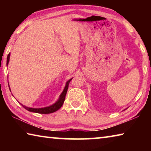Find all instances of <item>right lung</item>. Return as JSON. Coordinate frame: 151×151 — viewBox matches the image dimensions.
Segmentation results:
<instances>
[{"mask_svg":"<svg viewBox=\"0 0 151 151\" xmlns=\"http://www.w3.org/2000/svg\"><path fill=\"white\" fill-rule=\"evenodd\" d=\"M9 58H10V53L7 56V60H6V65H8L9 62ZM72 80V78L70 79L69 81H67V83H66V86L65 88H64V91H63V93H61L60 96L59 97V99L56 102V103L52 104V105L47 106V107H44V108H39V109H33V108H30V107H27L26 106L22 105V106L24 107L25 109H27V111H30V112H37V113H40V114H49V113H52V112H56L58 111L61 106H63V104L64 103V101L65 100V96L66 94L67 93V90L68 88V85H69L70 81ZM10 88V87H9Z\"/></svg>","mask_w":151,"mask_h":151,"instance_id":"obj_1","label":"right lung"}]
</instances>
